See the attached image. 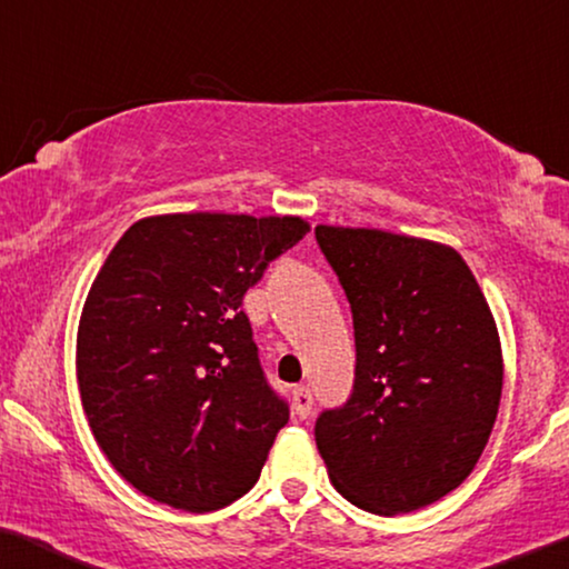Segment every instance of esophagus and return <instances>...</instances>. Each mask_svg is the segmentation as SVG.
<instances>
[{
  "label": "esophagus",
  "mask_w": 569,
  "mask_h": 569,
  "mask_svg": "<svg viewBox=\"0 0 569 569\" xmlns=\"http://www.w3.org/2000/svg\"><path fill=\"white\" fill-rule=\"evenodd\" d=\"M311 403H313V396L307 386H299L293 388V413L299 419H307L311 413Z\"/></svg>",
  "instance_id": "esophagus-1"
}]
</instances>
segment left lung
<instances>
[{
    "mask_svg": "<svg viewBox=\"0 0 569 569\" xmlns=\"http://www.w3.org/2000/svg\"><path fill=\"white\" fill-rule=\"evenodd\" d=\"M313 232L355 327V386L347 403L319 413V455L362 511H417L462 486L493 431L503 391L496 319L449 244L366 227Z\"/></svg>",
    "mask_w": 569,
    "mask_h": 569,
    "instance_id": "left-lung-1",
    "label": "left lung"
}]
</instances>
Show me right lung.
I'll use <instances>...</instances> for the list:
<instances>
[{
	"instance_id": "add662e5",
	"label": "right lung",
	"mask_w": 569,
	"mask_h": 569,
	"mask_svg": "<svg viewBox=\"0 0 569 569\" xmlns=\"http://www.w3.org/2000/svg\"><path fill=\"white\" fill-rule=\"evenodd\" d=\"M307 232L301 217L160 214L109 252L81 311L76 378L97 445L142 496L207 513L258 482L288 403L240 307Z\"/></svg>"
}]
</instances>
